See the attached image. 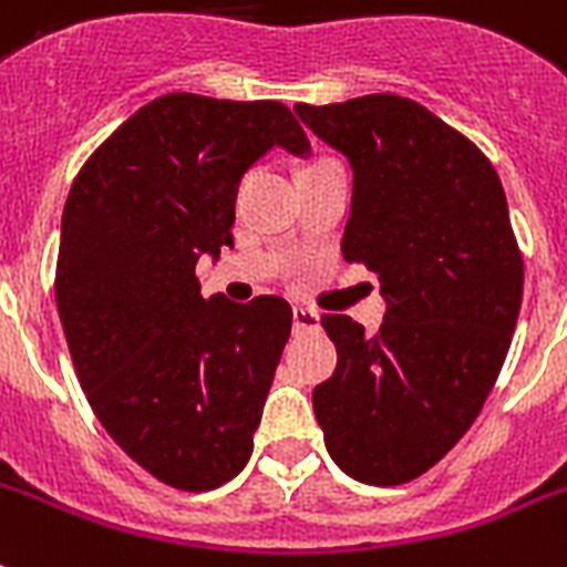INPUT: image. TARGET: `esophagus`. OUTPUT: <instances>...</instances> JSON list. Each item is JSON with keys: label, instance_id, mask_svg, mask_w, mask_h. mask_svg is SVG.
I'll use <instances>...</instances> for the list:
<instances>
[{"label": "esophagus", "instance_id": "esophagus-1", "mask_svg": "<svg viewBox=\"0 0 567 567\" xmlns=\"http://www.w3.org/2000/svg\"><path fill=\"white\" fill-rule=\"evenodd\" d=\"M291 317H293V331H315V329H320V315H317V311H311V308L293 306Z\"/></svg>", "mask_w": 567, "mask_h": 567}]
</instances>
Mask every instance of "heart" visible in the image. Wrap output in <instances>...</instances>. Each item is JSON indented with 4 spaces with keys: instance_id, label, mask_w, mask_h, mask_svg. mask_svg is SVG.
<instances>
[{
    "instance_id": "obj_1",
    "label": "heart",
    "mask_w": 567,
    "mask_h": 567,
    "mask_svg": "<svg viewBox=\"0 0 567 567\" xmlns=\"http://www.w3.org/2000/svg\"><path fill=\"white\" fill-rule=\"evenodd\" d=\"M320 163H331V159H317V163H311V165H320ZM311 165H308V168H311Z\"/></svg>"
}]
</instances>
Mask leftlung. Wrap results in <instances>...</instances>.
Instances as JSON below:
<instances>
[{
  "mask_svg": "<svg viewBox=\"0 0 567 567\" xmlns=\"http://www.w3.org/2000/svg\"><path fill=\"white\" fill-rule=\"evenodd\" d=\"M293 110L352 165L340 250L388 299L375 334L323 317L338 367L315 388L317 422L349 477L399 486L460 443L509 352L524 261L507 195L475 142L411 99Z\"/></svg>",
  "mask_w": 567,
  "mask_h": 567,
  "instance_id": "8db88e82",
  "label": "left lung"
}]
</instances>
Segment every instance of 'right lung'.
Instances as JSON below:
<instances>
[{
    "label": "right lung",
    "mask_w": 567,
    "mask_h": 567,
    "mask_svg": "<svg viewBox=\"0 0 567 567\" xmlns=\"http://www.w3.org/2000/svg\"><path fill=\"white\" fill-rule=\"evenodd\" d=\"M306 154L279 101L168 92L78 172L60 220L54 297L86 402L156 481L206 492L247 466L291 334V306L206 299L200 256L233 244L244 172Z\"/></svg>",
    "instance_id": "obj_1"
}]
</instances>
